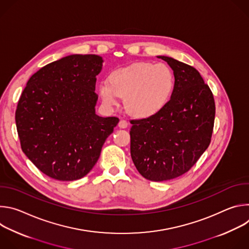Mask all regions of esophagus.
Instances as JSON below:
<instances>
[{
	"label": "esophagus",
	"mask_w": 249,
	"mask_h": 249,
	"mask_svg": "<svg viewBox=\"0 0 249 249\" xmlns=\"http://www.w3.org/2000/svg\"><path fill=\"white\" fill-rule=\"evenodd\" d=\"M118 126L120 127V128H127V126H128V122L126 121V120H124V119H121L120 121H119V123H118Z\"/></svg>",
	"instance_id": "1"
}]
</instances>
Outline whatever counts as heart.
Segmentation results:
<instances>
[{
    "instance_id": "heart-1",
    "label": "heart",
    "mask_w": 249,
    "mask_h": 249,
    "mask_svg": "<svg viewBox=\"0 0 249 249\" xmlns=\"http://www.w3.org/2000/svg\"><path fill=\"white\" fill-rule=\"evenodd\" d=\"M108 80L98 85L103 103L112 107L122 96L127 111L139 118L158 113L167 102L174 85L170 68L162 63L139 62L118 68L112 71Z\"/></svg>"
}]
</instances>
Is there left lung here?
Returning <instances> with one entry per match:
<instances>
[{"label": "left lung", "instance_id": "obj_1", "mask_svg": "<svg viewBox=\"0 0 249 249\" xmlns=\"http://www.w3.org/2000/svg\"><path fill=\"white\" fill-rule=\"evenodd\" d=\"M173 70L170 99L155 115L130 120L131 157L142 176L165 181L187 172L211 143L216 106L198 71L166 56Z\"/></svg>", "mask_w": 249, "mask_h": 249}]
</instances>
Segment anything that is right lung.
<instances>
[{
  "instance_id": "obj_1",
  "label": "right lung",
  "mask_w": 249,
  "mask_h": 249,
  "mask_svg": "<svg viewBox=\"0 0 249 249\" xmlns=\"http://www.w3.org/2000/svg\"><path fill=\"white\" fill-rule=\"evenodd\" d=\"M97 55H70L42 67L28 80L16 110L20 147L41 172L72 181L96 163L117 117L95 114Z\"/></svg>"
}]
</instances>
